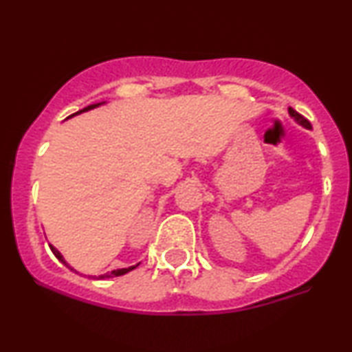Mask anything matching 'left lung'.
Masks as SVG:
<instances>
[{
	"label": "left lung",
	"instance_id": "left-lung-1",
	"mask_svg": "<svg viewBox=\"0 0 352 352\" xmlns=\"http://www.w3.org/2000/svg\"><path fill=\"white\" fill-rule=\"evenodd\" d=\"M289 113L292 114V116L295 118V120H297V121L300 122V124L305 126V128H307V129H311V124H310V121H308L307 118H305V116H302V114H300L298 111H295L294 108H289Z\"/></svg>",
	"mask_w": 352,
	"mask_h": 352
}]
</instances>
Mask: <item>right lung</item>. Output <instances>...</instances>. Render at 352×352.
<instances>
[{"instance_id":"obj_1","label":"right lung","mask_w":352,"mask_h":352,"mask_svg":"<svg viewBox=\"0 0 352 352\" xmlns=\"http://www.w3.org/2000/svg\"><path fill=\"white\" fill-rule=\"evenodd\" d=\"M98 104H100V103H96V104H90V107H87V108L80 109V111H77V113H75V114H78V113H83V111H88V109H91V108L98 107ZM72 116H74V114H72ZM49 245H50V244H49ZM50 251L54 252V256L57 257V259L60 261L62 264H65V265H67V262H65V259H63V257H62V254L58 252L57 249L54 248V245H50ZM67 267L72 269L70 265H67ZM135 267H138V265H133V267H128V269H118V270H111V272H108V274H104V275H100L98 278H111V277H120V275H124V274H128V272H131V270L135 269ZM72 270H74V269H72Z\"/></svg>"}]
</instances>
